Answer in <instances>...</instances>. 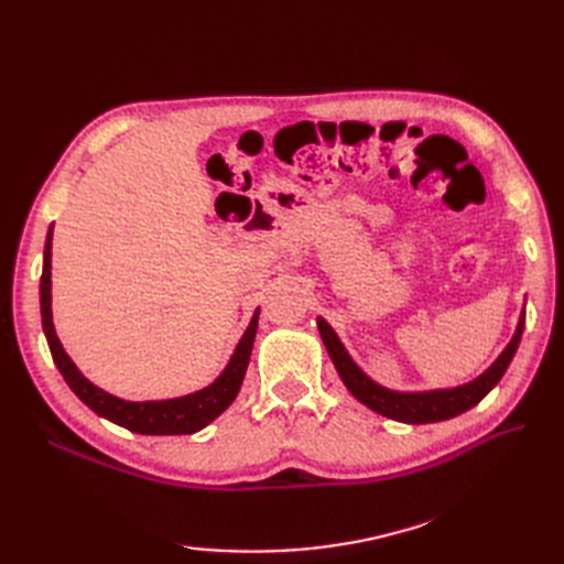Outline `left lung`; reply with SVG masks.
Segmentation results:
<instances>
[{"instance_id": "1", "label": "left lung", "mask_w": 564, "mask_h": 564, "mask_svg": "<svg viewBox=\"0 0 564 564\" xmlns=\"http://www.w3.org/2000/svg\"><path fill=\"white\" fill-rule=\"evenodd\" d=\"M317 329L324 340V348H327L332 362L338 371L340 381L346 383L350 390V395L360 400L365 406H369L371 412H377L381 416H388L392 421H402V423H437V421H447L458 414L468 412L477 402H480L487 392L501 381L506 373L510 360L520 346V338L524 332V311L518 319V327L510 344L503 348V352L491 362L489 369H485L480 377L456 386V388H442V390H421V392H400V390H390L373 379H369L367 373L355 365L352 357L348 355L346 346L340 344V338L336 332L329 327L327 319L317 317Z\"/></svg>"}]
</instances>
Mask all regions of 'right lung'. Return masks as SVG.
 <instances>
[{"mask_svg": "<svg viewBox=\"0 0 564 564\" xmlns=\"http://www.w3.org/2000/svg\"><path fill=\"white\" fill-rule=\"evenodd\" d=\"M51 240H54V226L46 232L44 245V265L40 280V308H42V327L51 357L63 373L65 383L73 388L75 395L87 404L98 416H104L131 433L141 435H191L209 425L216 416H220L237 398L242 388L245 373L249 367V357L253 348L256 329H259V308H256L247 332L242 334L240 344L235 346L230 362L218 373V379L207 388L195 390L191 395L172 398V400H148V402H131L115 398L104 388L94 386L77 365L70 360V355L63 350V344L54 329V315H51Z\"/></svg>", "mask_w": 564, "mask_h": 564, "instance_id": "right-lung-1", "label": "right lung"}]
</instances>
